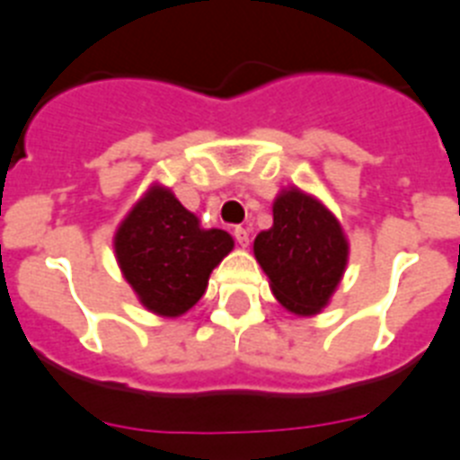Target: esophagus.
Wrapping results in <instances>:
<instances>
[{"instance_id": "esophagus-1", "label": "esophagus", "mask_w": 460, "mask_h": 460, "mask_svg": "<svg viewBox=\"0 0 460 460\" xmlns=\"http://www.w3.org/2000/svg\"><path fill=\"white\" fill-rule=\"evenodd\" d=\"M234 235H235V243H238L241 247L250 245V231H247L245 226H235Z\"/></svg>"}]
</instances>
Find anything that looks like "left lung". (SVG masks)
<instances>
[{
	"label": "left lung",
	"mask_w": 460,
	"mask_h": 460,
	"mask_svg": "<svg viewBox=\"0 0 460 460\" xmlns=\"http://www.w3.org/2000/svg\"><path fill=\"white\" fill-rule=\"evenodd\" d=\"M254 257L279 305L313 317L341 285L349 243L338 217L317 197L285 187L273 201V226L254 238Z\"/></svg>",
	"instance_id": "left-lung-1"
}]
</instances>
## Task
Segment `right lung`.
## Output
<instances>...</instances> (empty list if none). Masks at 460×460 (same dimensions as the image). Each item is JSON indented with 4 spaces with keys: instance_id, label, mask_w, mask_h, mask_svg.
Segmentation results:
<instances>
[{
    "instance_id": "add662e5",
    "label": "right lung",
    "mask_w": 460,
    "mask_h": 460,
    "mask_svg": "<svg viewBox=\"0 0 460 460\" xmlns=\"http://www.w3.org/2000/svg\"><path fill=\"white\" fill-rule=\"evenodd\" d=\"M113 247L141 305L175 319L206 294L208 278L234 250V238L222 229H203L169 187L155 182L119 222Z\"/></svg>"
}]
</instances>
